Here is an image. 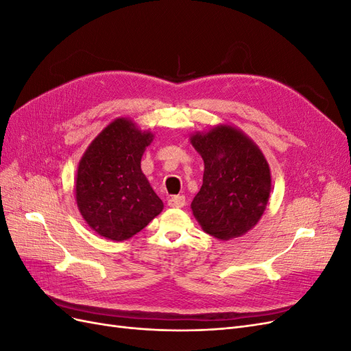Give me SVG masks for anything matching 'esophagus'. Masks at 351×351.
Segmentation results:
<instances>
[{
    "mask_svg": "<svg viewBox=\"0 0 351 351\" xmlns=\"http://www.w3.org/2000/svg\"><path fill=\"white\" fill-rule=\"evenodd\" d=\"M186 205V197L184 196H173L168 199V206L171 208H183Z\"/></svg>",
    "mask_w": 351,
    "mask_h": 351,
    "instance_id": "obj_1",
    "label": "esophagus"
}]
</instances>
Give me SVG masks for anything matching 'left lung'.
Returning a JSON list of instances; mask_svg holds the SVG:
<instances>
[{"mask_svg": "<svg viewBox=\"0 0 351 351\" xmlns=\"http://www.w3.org/2000/svg\"><path fill=\"white\" fill-rule=\"evenodd\" d=\"M204 158V184L192 210L208 234L230 240L258 224L271 193L267 159L246 134L231 125H218L192 136Z\"/></svg>", "mask_w": 351, "mask_h": 351, "instance_id": "1", "label": "left lung"}]
</instances>
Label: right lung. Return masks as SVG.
<instances>
[{"label":"right lung","mask_w":351,"mask_h":351,"mask_svg":"<svg viewBox=\"0 0 351 351\" xmlns=\"http://www.w3.org/2000/svg\"><path fill=\"white\" fill-rule=\"evenodd\" d=\"M152 134L117 119L98 134L79 162L76 200L82 217L99 236L130 239L162 210V200L142 173Z\"/></svg>","instance_id":"add662e5"}]
</instances>
